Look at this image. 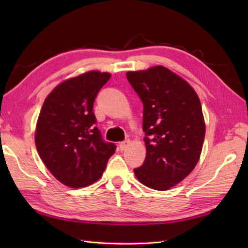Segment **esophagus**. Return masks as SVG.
I'll return each mask as SVG.
<instances>
[{"instance_id":"1","label":"esophagus","mask_w":248,"mask_h":248,"mask_svg":"<svg viewBox=\"0 0 248 248\" xmlns=\"http://www.w3.org/2000/svg\"><path fill=\"white\" fill-rule=\"evenodd\" d=\"M130 146V140H125L124 141H121V143L119 144V149L121 151H124L128 148V147Z\"/></svg>"}]
</instances>
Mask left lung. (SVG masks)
Wrapping results in <instances>:
<instances>
[{
    "label": "left lung",
    "mask_w": 248,
    "mask_h": 248,
    "mask_svg": "<svg viewBox=\"0 0 248 248\" xmlns=\"http://www.w3.org/2000/svg\"><path fill=\"white\" fill-rule=\"evenodd\" d=\"M129 83L144 104V164L138 180L152 189L167 191L193 171L202 155L205 124L196 92L164 66L128 71Z\"/></svg>",
    "instance_id": "8db88e82"
}]
</instances>
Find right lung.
Here are the masks:
<instances>
[{"label": "right lung", "instance_id": "1", "mask_svg": "<svg viewBox=\"0 0 248 248\" xmlns=\"http://www.w3.org/2000/svg\"><path fill=\"white\" fill-rule=\"evenodd\" d=\"M110 76L92 70L62 81L40 109L36 148L46 167L66 186L86 187L98 181L116 150L93 125V101Z\"/></svg>", "mask_w": 248, "mask_h": 248}]
</instances>
